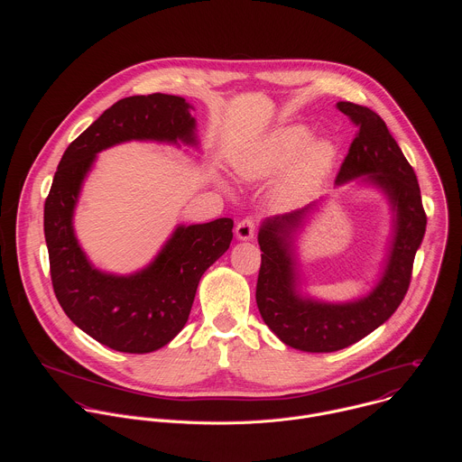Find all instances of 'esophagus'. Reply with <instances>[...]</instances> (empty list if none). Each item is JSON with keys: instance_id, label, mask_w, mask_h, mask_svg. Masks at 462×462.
<instances>
[{"instance_id": "34e87169", "label": "esophagus", "mask_w": 462, "mask_h": 462, "mask_svg": "<svg viewBox=\"0 0 462 462\" xmlns=\"http://www.w3.org/2000/svg\"><path fill=\"white\" fill-rule=\"evenodd\" d=\"M254 234H255V223L252 217H245L243 221L237 223L236 237L239 241H250V239H254Z\"/></svg>"}]
</instances>
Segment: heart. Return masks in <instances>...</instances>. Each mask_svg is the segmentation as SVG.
Wrapping results in <instances>:
<instances>
[{
  "instance_id": "1",
  "label": "heart",
  "mask_w": 462,
  "mask_h": 462,
  "mask_svg": "<svg viewBox=\"0 0 462 462\" xmlns=\"http://www.w3.org/2000/svg\"><path fill=\"white\" fill-rule=\"evenodd\" d=\"M338 144L312 137L303 124L278 127L234 155V170L245 180L265 179L285 168L274 186V203L294 208L305 203L333 171Z\"/></svg>"
}]
</instances>
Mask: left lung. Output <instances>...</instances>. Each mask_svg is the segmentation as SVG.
Instances as JSON below:
<instances>
[{
	"label": "left lung",
	"instance_id": "left-lung-1",
	"mask_svg": "<svg viewBox=\"0 0 462 462\" xmlns=\"http://www.w3.org/2000/svg\"><path fill=\"white\" fill-rule=\"evenodd\" d=\"M337 107L360 129L338 171L337 186L351 180L378 188L389 203L391 239L376 285L351 301H323L301 291L296 237L321 201L261 223L257 243L261 269L255 287L259 314L289 347L305 353L346 349L391 318L402 303L415 254L426 232L417 175L385 122L373 109L353 102Z\"/></svg>",
	"mask_w": 462,
	"mask_h": 462
}]
</instances>
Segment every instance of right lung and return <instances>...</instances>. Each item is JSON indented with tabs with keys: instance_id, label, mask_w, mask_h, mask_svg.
<instances>
[{
	"instance_id": "add662e5",
	"label": "right lung",
	"mask_w": 462,
	"mask_h": 462,
	"mask_svg": "<svg viewBox=\"0 0 462 462\" xmlns=\"http://www.w3.org/2000/svg\"><path fill=\"white\" fill-rule=\"evenodd\" d=\"M193 106L175 95L127 97L106 109L65 150L43 210L52 289L69 319L120 353L144 355L170 344L188 321L207 269L228 250L234 221L177 225L152 263L134 274L97 269L75 234V208L97 155L143 141L199 150Z\"/></svg>"
}]
</instances>
